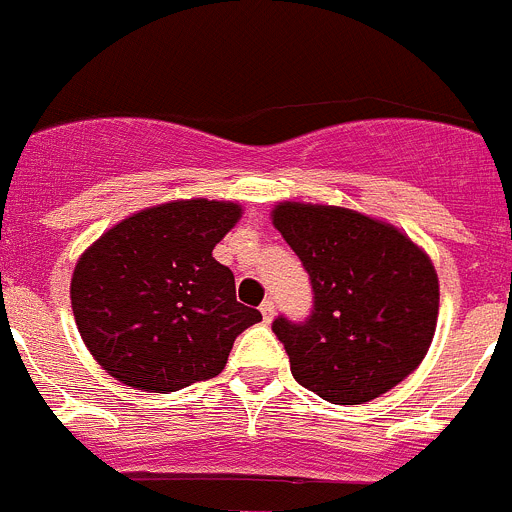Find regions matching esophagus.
Listing matches in <instances>:
<instances>
[{"label": "esophagus", "instance_id": "esophagus-1", "mask_svg": "<svg viewBox=\"0 0 512 512\" xmlns=\"http://www.w3.org/2000/svg\"><path fill=\"white\" fill-rule=\"evenodd\" d=\"M261 315H264V323H271V320H274V312H277V307H274V302L271 300H264L261 302Z\"/></svg>", "mask_w": 512, "mask_h": 512}]
</instances>
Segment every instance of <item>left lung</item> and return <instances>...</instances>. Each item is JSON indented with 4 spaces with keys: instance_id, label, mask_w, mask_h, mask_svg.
I'll return each instance as SVG.
<instances>
[{
    "instance_id": "8db88e82",
    "label": "left lung",
    "mask_w": 512,
    "mask_h": 512,
    "mask_svg": "<svg viewBox=\"0 0 512 512\" xmlns=\"http://www.w3.org/2000/svg\"><path fill=\"white\" fill-rule=\"evenodd\" d=\"M271 223L315 292L305 323L271 325L292 377L333 405H364L413 374L438 323L431 256L395 225L348 207L279 202Z\"/></svg>"
}]
</instances>
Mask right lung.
Returning a JSON list of instances; mask_svg holds the SVG:
<instances>
[{
    "mask_svg": "<svg viewBox=\"0 0 512 512\" xmlns=\"http://www.w3.org/2000/svg\"><path fill=\"white\" fill-rule=\"evenodd\" d=\"M241 215L238 202L171 200L133 212L81 253L71 310L104 372L161 395L223 372L235 336L261 320L212 256Z\"/></svg>",
    "mask_w": 512,
    "mask_h": 512,
    "instance_id": "obj_1",
    "label": "right lung"
}]
</instances>
